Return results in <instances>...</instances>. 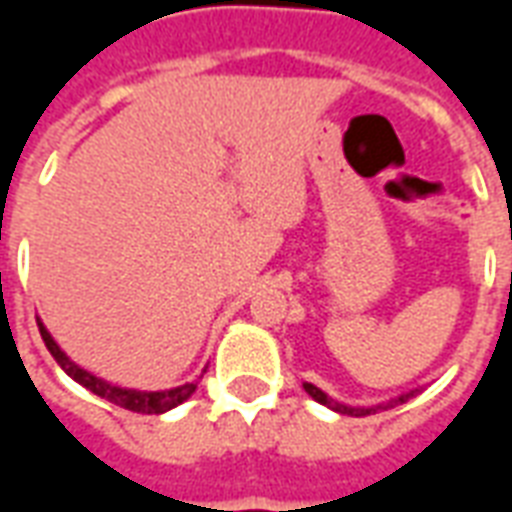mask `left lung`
<instances>
[{
    "instance_id": "8db88e82",
    "label": "left lung",
    "mask_w": 512,
    "mask_h": 512,
    "mask_svg": "<svg viewBox=\"0 0 512 512\" xmlns=\"http://www.w3.org/2000/svg\"><path fill=\"white\" fill-rule=\"evenodd\" d=\"M304 389H307V395H310L312 400H318L321 406H329L332 411H337V414H348V417H367V414H373V411H378V408H392V406H397V403H406L408 397H414V392H406V395H400V397H395V400H389L386 406L354 408V406H345V403H337V400H332V397L326 395L323 389H318L315 384H304Z\"/></svg>"
}]
</instances>
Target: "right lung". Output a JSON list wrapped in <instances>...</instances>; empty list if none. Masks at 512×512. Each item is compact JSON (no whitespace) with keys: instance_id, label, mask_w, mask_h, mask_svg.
I'll list each match as a JSON object with an SVG mask.
<instances>
[{"instance_id":"add662e5","label":"right lung","mask_w":512,"mask_h":512,"mask_svg":"<svg viewBox=\"0 0 512 512\" xmlns=\"http://www.w3.org/2000/svg\"><path fill=\"white\" fill-rule=\"evenodd\" d=\"M40 337H43V343L51 351V356L57 359V365L73 378V381H79L82 386H87L93 395L104 397L109 403H115L120 408H128V411H136V414H164L169 408L180 406L183 400H189L194 395V389H197V381H191V384L175 386V389H164V392H136V389H123V386H115L104 381V378H95L93 373H87L84 367H79L76 362H71L65 351H60V345L54 343V337L49 334V329L38 321Z\"/></svg>"}]
</instances>
